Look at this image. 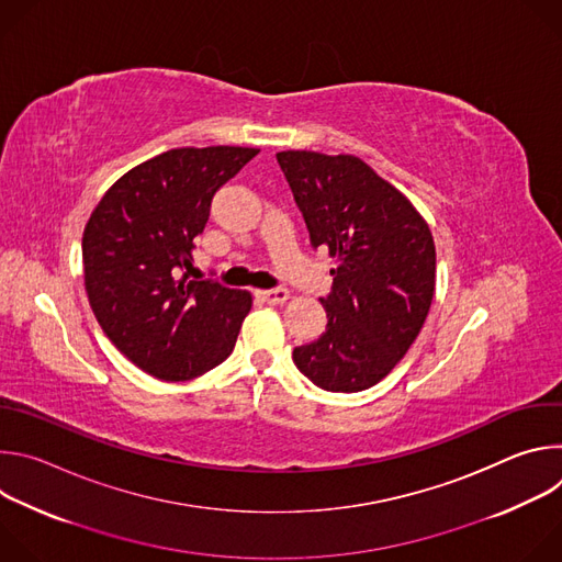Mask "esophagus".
Returning a JSON list of instances; mask_svg holds the SVG:
<instances>
[{
  "label": "esophagus",
  "mask_w": 562,
  "mask_h": 562,
  "mask_svg": "<svg viewBox=\"0 0 562 562\" xmlns=\"http://www.w3.org/2000/svg\"><path fill=\"white\" fill-rule=\"evenodd\" d=\"M258 297L267 304H282L289 300V291L286 289H267V291H258Z\"/></svg>",
  "instance_id": "34e87169"
}]
</instances>
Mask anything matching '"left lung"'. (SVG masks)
Masks as SVG:
<instances>
[{
	"mask_svg": "<svg viewBox=\"0 0 562 562\" xmlns=\"http://www.w3.org/2000/svg\"><path fill=\"white\" fill-rule=\"evenodd\" d=\"M278 165L311 247L338 267L319 297L327 331L295 347V367L319 389L378 384L418 338L436 289V247L416 206L356 155L282 150Z\"/></svg>",
	"mask_w": 562,
	"mask_h": 562,
	"instance_id": "8db88e82",
	"label": "left lung"
}]
</instances>
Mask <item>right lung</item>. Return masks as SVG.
<instances>
[{"label": "right lung", "mask_w": 562, "mask_h": 562, "mask_svg": "<svg viewBox=\"0 0 562 562\" xmlns=\"http://www.w3.org/2000/svg\"><path fill=\"white\" fill-rule=\"evenodd\" d=\"M260 150L171 148L124 173L91 213L85 286L109 340L157 380L182 382L224 362L251 293L189 280L211 200ZM183 276L180 277L179 273Z\"/></svg>", "instance_id": "obj_1"}]
</instances>
